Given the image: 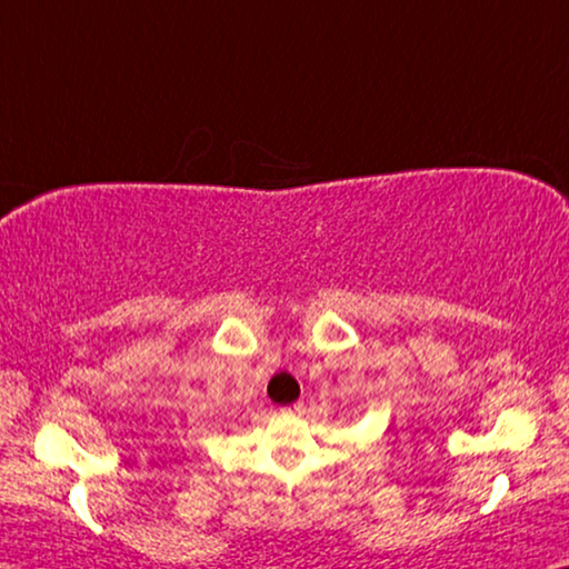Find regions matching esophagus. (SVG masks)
<instances>
[{"mask_svg": "<svg viewBox=\"0 0 569 569\" xmlns=\"http://www.w3.org/2000/svg\"><path fill=\"white\" fill-rule=\"evenodd\" d=\"M286 413H303V403H301V401L293 403L291 409H286Z\"/></svg>", "mask_w": 569, "mask_h": 569, "instance_id": "esophagus-1", "label": "esophagus"}]
</instances>
